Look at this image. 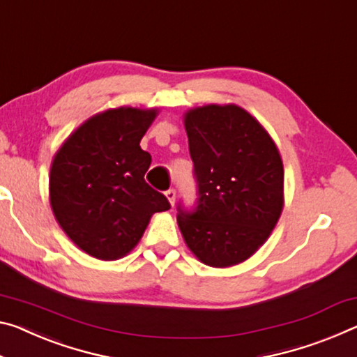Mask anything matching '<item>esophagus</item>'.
Segmentation results:
<instances>
[{"label":"esophagus","instance_id":"esophagus-1","mask_svg":"<svg viewBox=\"0 0 357 357\" xmlns=\"http://www.w3.org/2000/svg\"><path fill=\"white\" fill-rule=\"evenodd\" d=\"M165 195H167L168 202L172 203V205H174V200H176V190H174V189H168V190L165 192Z\"/></svg>","mask_w":357,"mask_h":357}]
</instances>
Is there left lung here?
I'll return each instance as SVG.
<instances>
[{
  "label": "left lung",
  "instance_id": "8db88e82",
  "mask_svg": "<svg viewBox=\"0 0 357 357\" xmlns=\"http://www.w3.org/2000/svg\"><path fill=\"white\" fill-rule=\"evenodd\" d=\"M194 162L197 199L178 203L185 245L209 267H230L251 257L281 216L284 169L260 123L235 105H208L184 114Z\"/></svg>",
  "mask_w": 357,
  "mask_h": 357
}]
</instances>
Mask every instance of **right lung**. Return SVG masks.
I'll return each instance as SVG.
<instances>
[{
    "label": "right lung",
    "instance_id": "right-lung-1",
    "mask_svg": "<svg viewBox=\"0 0 357 357\" xmlns=\"http://www.w3.org/2000/svg\"><path fill=\"white\" fill-rule=\"evenodd\" d=\"M157 109L117 107L90 117L70 135L50 168L54 216L71 241L101 260L123 257L137 246L167 197L144 174L151 154L139 141Z\"/></svg>",
    "mask_w": 357,
    "mask_h": 357
}]
</instances>
